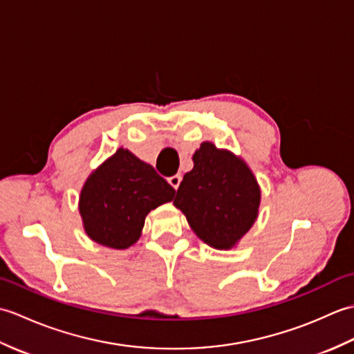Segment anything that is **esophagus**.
<instances>
[{
    "instance_id": "1",
    "label": "esophagus",
    "mask_w": 354,
    "mask_h": 354,
    "mask_svg": "<svg viewBox=\"0 0 354 354\" xmlns=\"http://www.w3.org/2000/svg\"><path fill=\"white\" fill-rule=\"evenodd\" d=\"M169 184L173 187V189L175 190H178V187H179V184H181V181H183V176L181 175H175V176H170L169 179Z\"/></svg>"
}]
</instances>
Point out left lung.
I'll use <instances>...</instances> for the list:
<instances>
[{"instance_id":"8db88e82","label":"left lung","mask_w":354,"mask_h":354,"mask_svg":"<svg viewBox=\"0 0 354 354\" xmlns=\"http://www.w3.org/2000/svg\"><path fill=\"white\" fill-rule=\"evenodd\" d=\"M173 205L190 228L214 250H231L259 217L260 185L245 160L204 141L193 155Z\"/></svg>"}]
</instances>
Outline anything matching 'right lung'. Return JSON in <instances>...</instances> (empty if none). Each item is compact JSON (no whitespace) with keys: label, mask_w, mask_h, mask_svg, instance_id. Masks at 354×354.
<instances>
[{"label":"right lung","mask_w":354,"mask_h":354,"mask_svg":"<svg viewBox=\"0 0 354 354\" xmlns=\"http://www.w3.org/2000/svg\"><path fill=\"white\" fill-rule=\"evenodd\" d=\"M173 196L175 189L152 165L120 147L89 173L80 190L79 213L95 243L127 250L141 237L146 216Z\"/></svg>","instance_id":"add662e5"}]
</instances>
